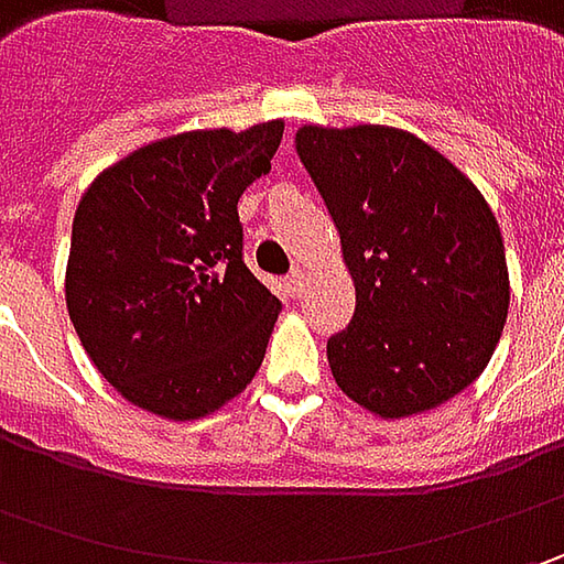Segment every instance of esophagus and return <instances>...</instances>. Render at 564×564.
<instances>
[{
    "label": "esophagus",
    "mask_w": 564,
    "mask_h": 564,
    "mask_svg": "<svg viewBox=\"0 0 564 564\" xmlns=\"http://www.w3.org/2000/svg\"><path fill=\"white\" fill-rule=\"evenodd\" d=\"M285 285H289V292H292V294H301V292H304V285H307V279H304V272L294 270L292 275L285 279Z\"/></svg>",
    "instance_id": "obj_1"
}]
</instances>
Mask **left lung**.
Segmentation results:
<instances>
[{
    "label": "left lung",
    "instance_id": "1",
    "mask_svg": "<svg viewBox=\"0 0 564 564\" xmlns=\"http://www.w3.org/2000/svg\"><path fill=\"white\" fill-rule=\"evenodd\" d=\"M294 150L341 238L355 316L326 341L338 389L382 421L484 373L509 316L502 231L477 185L389 124H304Z\"/></svg>",
    "mask_w": 564,
    "mask_h": 564
}]
</instances>
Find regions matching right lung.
I'll use <instances>...</instances> for the list:
<instances>
[{
  "mask_svg": "<svg viewBox=\"0 0 564 564\" xmlns=\"http://www.w3.org/2000/svg\"><path fill=\"white\" fill-rule=\"evenodd\" d=\"M282 131L275 119L147 143L77 204L68 316L102 379L156 417L219 411L263 364L282 304L241 260L238 197Z\"/></svg>",
  "mask_w": 564,
  "mask_h": 564,
  "instance_id": "obj_1",
  "label": "right lung"
}]
</instances>
